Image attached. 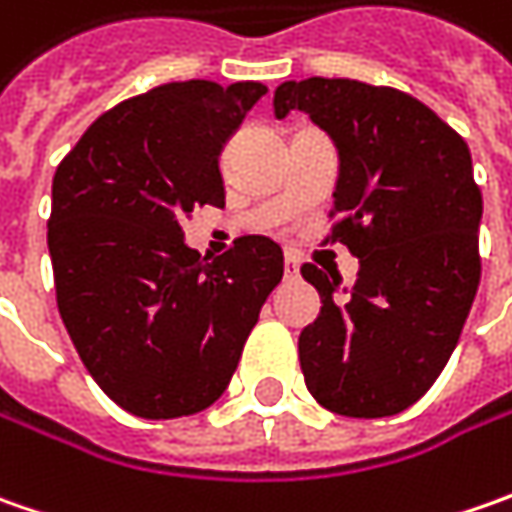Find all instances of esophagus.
Here are the masks:
<instances>
[{
	"label": "esophagus",
	"instance_id": "esophagus-1",
	"mask_svg": "<svg viewBox=\"0 0 512 512\" xmlns=\"http://www.w3.org/2000/svg\"><path fill=\"white\" fill-rule=\"evenodd\" d=\"M299 276V259L293 256V253H287L285 256V279H296Z\"/></svg>",
	"mask_w": 512,
	"mask_h": 512
}]
</instances>
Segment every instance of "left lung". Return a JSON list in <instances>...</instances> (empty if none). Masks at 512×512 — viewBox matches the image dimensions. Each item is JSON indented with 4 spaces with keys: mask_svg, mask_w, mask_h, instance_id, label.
Here are the masks:
<instances>
[{
    "mask_svg": "<svg viewBox=\"0 0 512 512\" xmlns=\"http://www.w3.org/2000/svg\"><path fill=\"white\" fill-rule=\"evenodd\" d=\"M276 119L305 110L339 150L333 190L356 285L302 267L322 310L299 336L307 390L350 419L396 416L439 379L473 307L482 259V190L467 142L396 88L356 79L282 82Z\"/></svg>",
    "mask_w": 512,
    "mask_h": 512,
    "instance_id": "8db88e82",
    "label": "left lung"
}]
</instances>
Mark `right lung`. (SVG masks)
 Returning a JSON list of instances; mask_svg holds the SVG:
<instances>
[{
    "label": "right lung",
    "instance_id": "1",
    "mask_svg": "<svg viewBox=\"0 0 512 512\" xmlns=\"http://www.w3.org/2000/svg\"><path fill=\"white\" fill-rule=\"evenodd\" d=\"M267 88L170 82L102 113L53 176L48 250L56 305L93 382L142 419L216 402L285 256L239 236L219 259L182 219L225 207L219 156Z\"/></svg>",
    "mask_w": 512,
    "mask_h": 512
}]
</instances>
